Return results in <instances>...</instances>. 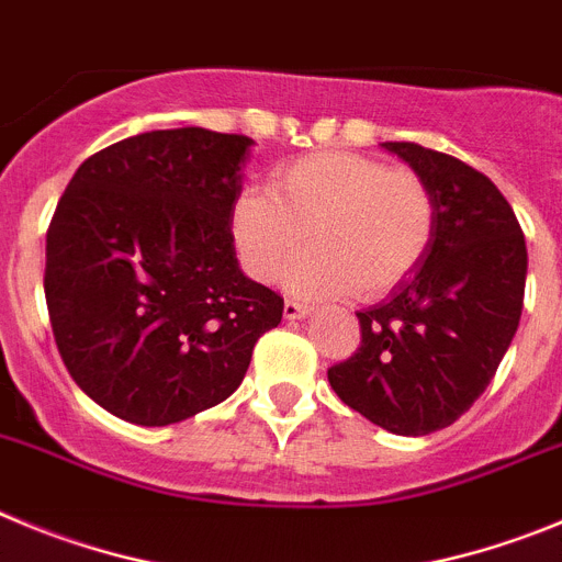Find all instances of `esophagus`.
I'll list each match as a JSON object with an SVG mask.
<instances>
[{
  "instance_id": "1",
  "label": "esophagus",
  "mask_w": 562,
  "mask_h": 562,
  "mask_svg": "<svg viewBox=\"0 0 562 562\" xmlns=\"http://www.w3.org/2000/svg\"><path fill=\"white\" fill-rule=\"evenodd\" d=\"M285 318H305L311 313V307L305 302H296V300H285V307H282Z\"/></svg>"
}]
</instances>
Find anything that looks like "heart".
<instances>
[{
  "label": "heart",
  "mask_w": 562,
  "mask_h": 562,
  "mask_svg": "<svg viewBox=\"0 0 562 562\" xmlns=\"http://www.w3.org/2000/svg\"><path fill=\"white\" fill-rule=\"evenodd\" d=\"M437 226L431 187L412 168L375 156L318 150L271 170L269 193L246 187L232 204V237L246 274L271 282L291 271V288L311 296L356 291L378 300L414 274Z\"/></svg>",
  "instance_id": "1"
}]
</instances>
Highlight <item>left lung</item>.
Returning a JSON list of instances; mask_svg holds the SVG:
<instances>
[{"label":"left lung","mask_w":562,"mask_h":562,"mask_svg":"<svg viewBox=\"0 0 562 562\" xmlns=\"http://www.w3.org/2000/svg\"><path fill=\"white\" fill-rule=\"evenodd\" d=\"M431 187L437 226L412 277L358 311L361 347L327 369L341 403L403 437L457 423L493 381L520 322L527 244L484 173L417 143H383Z\"/></svg>","instance_id":"1"}]
</instances>
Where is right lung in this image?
<instances>
[{
  "mask_svg": "<svg viewBox=\"0 0 562 562\" xmlns=\"http://www.w3.org/2000/svg\"><path fill=\"white\" fill-rule=\"evenodd\" d=\"M251 139L148 131L98 150L47 229L55 344L72 381L136 426L226 401L282 296L237 269L232 204Z\"/></svg>",
  "mask_w": 562,
  "mask_h": 562,
  "instance_id": "obj_1",
  "label": "right lung"
}]
</instances>
